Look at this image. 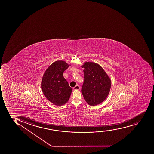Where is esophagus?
<instances>
[{
  "label": "esophagus",
  "instance_id": "34e87169",
  "mask_svg": "<svg viewBox=\"0 0 154 154\" xmlns=\"http://www.w3.org/2000/svg\"><path fill=\"white\" fill-rule=\"evenodd\" d=\"M74 90H79L80 89V86L79 85H76L75 86L73 87Z\"/></svg>",
  "mask_w": 154,
  "mask_h": 154
}]
</instances>
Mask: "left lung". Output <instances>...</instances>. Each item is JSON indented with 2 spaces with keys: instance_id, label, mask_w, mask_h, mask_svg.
Here are the masks:
<instances>
[{
  "instance_id": "left-lung-1",
  "label": "left lung",
  "mask_w": 154,
  "mask_h": 154,
  "mask_svg": "<svg viewBox=\"0 0 154 154\" xmlns=\"http://www.w3.org/2000/svg\"><path fill=\"white\" fill-rule=\"evenodd\" d=\"M82 67L84 68L82 94L89 105L96 106L107 97L111 88V80L101 66L96 63L85 62Z\"/></svg>"
}]
</instances>
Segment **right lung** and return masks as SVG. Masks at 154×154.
Listing matches in <instances>:
<instances>
[{"label":"right lung","instance_id":"1","mask_svg":"<svg viewBox=\"0 0 154 154\" xmlns=\"http://www.w3.org/2000/svg\"><path fill=\"white\" fill-rule=\"evenodd\" d=\"M70 65L57 60L48 67L42 76L41 88L47 99L53 104L62 106L69 100L72 88L63 76L64 71Z\"/></svg>","mask_w":154,"mask_h":154}]
</instances>
